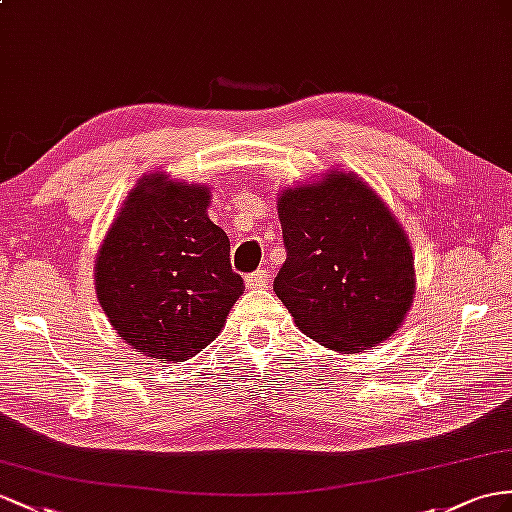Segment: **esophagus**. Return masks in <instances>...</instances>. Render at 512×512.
<instances>
[{
	"instance_id": "obj_1",
	"label": "esophagus",
	"mask_w": 512,
	"mask_h": 512,
	"mask_svg": "<svg viewBox=\"0 0 512 512\" xmlns=\"http://www.w3.org/2000/svg\"><path fill=\"white\" fill-rule=\"evenodd\" d=\"M270 281V274L266 270H255L246 277V287H251V290H259V287H266Z\"/></svg>"
}]
</instances>
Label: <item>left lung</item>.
I'll use <instances>...</instances> for the list:
<instances>
[{
    "mask_svg": "<svg viewBox=\"0 0 512 512\" xmlns=\"http://www.w3.org/2000/svg\"><path fill=\"white\" fill-rule=\"evenodd\" d=\"M279 220L287 259L274 294L300 331L352 355L400 329L415 294L413 251L368 183L333 170L285 190Z\"/></svg>",
    "mask_w": 512,
    "mask_h": 512,
    "instance_id": "1",
    "label": "left lung"
}]
</instances>
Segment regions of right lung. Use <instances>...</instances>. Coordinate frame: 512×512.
I'll return each mask as SVG.
<instances>
[{
  "label": "right lung",
  "instance_id": "1",
  "mask_svg": "<svg viewBox=\"0 0 512 512\" xmlns=\"http://www.w3.org/2000/svg\"><path fill=\"white\" fill-rule=\"evenodd\" d=\"M209 190L147 175L129 192L95 261L99 305L140 355L186 361L214 342L244 294Z\"/></svg>",
  "mask_w": 512,
  "mask_h": 512
}]
</instances>
